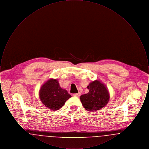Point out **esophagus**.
Returning <instances> with one entry per match:
<instances>
[{"label": "esophagus", "instance_id": "esophagus-1", "mask_svg": "<svg viewBox=\"0 0 149 149\" xmlns=\"http://www.w3.org/2000/svg\"><path fill=\"white\" fill-rule=\"evenodd\" d=\"M80 95V93H78L76 94H73V96H75V97H79Z\"/></svg>", "mask_w": 149, "mask_h": 149}]
</instances>
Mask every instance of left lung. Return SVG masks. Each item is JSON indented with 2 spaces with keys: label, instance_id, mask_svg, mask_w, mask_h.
<instances>
[{
  "label": "left lung",
  "instance_id": "left-lung-1",
  "mask_svg": "<svg viewBox=\"0 0 149 149\" xmlns=\"http://www.w3.org/2000/svg\"><path fill=\"white\" fill-rule=\"evenodd\" d=\"M89 92L80 96V101L85 109L90 112L100 110L106 106L109 100V93L105 84L95 80L87 86Z\"/></svg>",
  "mask_w": 149,
  "mask_h": 149
}]
</instances>
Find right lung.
Segmentation results:
<instances>
[{
    "label": "right lung",
    "instance_id": "obj_1",
    "mask_svg": "<svg viewBox=\"0 0 149 149\" xmlns=\"http://www.w3.org/2000/svg\"><path fill=\"white\" fill-rule=\"evenodd\" d=\"M39 97L45 106L55 111L63 106L71 96L66 89L60 87L57 79H50L41 86Z\"/></svg>",
    "mask_w": 149,
    "mask_h": 149
}]
</instances>
